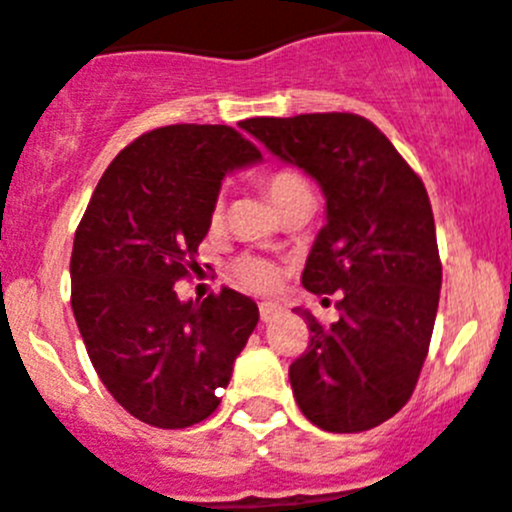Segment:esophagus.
Returning <instances> with one entry per match:
<instances>
[{
    "label": "esophagus",
    "instance_id": "1",
    "mask_svg": "<svg viewBox=\"0 0 512 512\" xmlns=\"http://www.w3.org/2000/svg\"><path fill=\"white\" fill-rule=\"evenodd\" d=\"M280 310H282V307L277 305V302H260V317H262V322H270L272 317H275Z\"/></svg>",
    "mask_w": 512,
    "mask_h": 512
}]
</instances>
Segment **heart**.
I'll return each mask as SVG.
<instances>
[{
	"label": "heart",
	"instance_id": "1",
	"mask_svg": "<svg viewBox=\"0 0 512 512\" xmlns=\"http://www.w3.org/2000/svg\"><path fill=\"white\" fill-rule=\"evenodd\" d=\"M300 192H307V185L300 175H295V172L282 170L267 177V195H270L272 205L275 207L282 205L285 200H290V197L300 195ZM217 217H220V202H217L215 210H212V220H217ZM235 272L245 285L255 287V290H270V287H275L277 280H280V270H277L272 262L257 260V257H242V260L237 262Z\"/></svg>",
	"mask_w": 512,
	"mask_h": 512
}]
</instances>
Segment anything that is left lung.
Returning a JSON list of instances; mask_svg holds the SVG:
<instances>
[{
    "mask_svg": "<svg viewBox=\"0 0 512 512\" xmlns=\"http://www.w3.org/2000/svg\"><path fill=\"white\" fill-rule=\"evenodd\" d=\"M325 195V225L307 255L302 285L340 292V320L310 327L290 365L302 415L327 433H360L410 400L438 315L435 220L420 177L365 117L347 112L255 117L240 122Z\"/></svg>",
    "mask_w": 512,
    "mask_h": 512,
    "instance_id": "8db88e82",
    "label": "left lung"
}]
</instances>
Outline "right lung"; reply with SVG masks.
Masks as SVG:
<instances>
[{"label": "right lung", "mask_w": 512, "mask_h": 512, "mask_svg": "<svg viewBox=\"0 0 512 512\" xmlns=\"http://www.w3.org/2000/svg\"><path fill=\"white\" fill-rule=\"evenodd\" d=\"M262 162L225 124H170L137 137L104 170L74 232L72 310L104 388L137 420L190 428L210 418L260 320L222 290L182 302L175 282L212 225L222 180Z\"/></svg>", "instance_id": "right-lung-1"}]
</instances>
